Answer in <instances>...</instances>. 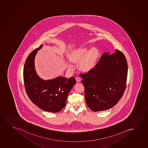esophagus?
I'll return each instance as SVG.
<instances>
[{
  "instance_id": "34e87169",
  "label": "esophagus",
  "mask_w": 148,
  "mask_h": 148,
  "mask_svg": "<svg viewBox=\"0 0 148 148\" xmlns=\"http://www.w3.org/2000/svg\"><path fill=\"white\" fill-rule=\"evenodd\" d=\"M76 80L78 82H80L81 81V78H79V77H76Z\"/></svg>"
}]
</instances>
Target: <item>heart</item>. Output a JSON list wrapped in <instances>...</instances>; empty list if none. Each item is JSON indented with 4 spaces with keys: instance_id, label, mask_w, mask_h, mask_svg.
I'll use <instances>...</instances> for the list:
<instances>
[{
    "instance_id": "1",
    "label": "heart",
    "mask_w": 148,
    "mask_h": 148,
    "mask_svg": "<svg viewBox=\"0 0 148 148\" xmlns=\"http://www.w3.org/2000/svg\"><path fill=\"white\" fill-rule=\"evenodd\" d=\"M99 54V51L95 47L89 49L87 47H82L71 53L70 60L73 63H79V69L80 71L88 72L95 67ZM67 67L70 70L74 68L73 64L70 62L67 63Z\"/></svg>"
}]
</instances>
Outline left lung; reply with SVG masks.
Listing matches in <instances>:
<instances>
[{"mask_svg": "<svg viewBox=\"0 0 148 148\" xmlns=\"http://www.w3.org/2000/svg\"><path fill=\"white\" fill-rule=\"evenodd\" d=\"M127 64L119 50L110 55L104 53L95 67L80 74L87 105L92 111L108 110L117 103L126 87Z\"/></svg>", "mask_w": 148, "mask_h": 148, "instance_id": "obj_1", "label": "left lung"}]
</instances>
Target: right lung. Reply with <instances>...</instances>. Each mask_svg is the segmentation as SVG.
Masks as SVG:
<instances>
[{
  "instance_id": "right-lung-1",
  "label": "right lung",
  "mask_w": 148,
  "mask_h": 148,
  "mask_svg": "<svg viewBox=\"0 0 148 148\" xmlns=\"http://www.w3.org/2000/svg\"><path fill=\"white\" fill-rule=\"evenodd\" d=\"M39 48L31 52L27 57L23 68L25 90L34 103L44 111L58 112L66 106L68 95L76 83L74 77L67 79L62 76L45 80L37 74L35 59Z\"/></svg>"
}]
</instances>
